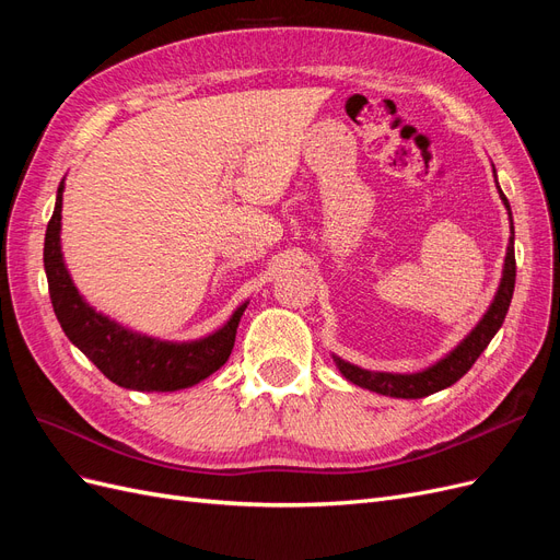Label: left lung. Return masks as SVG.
<instances>
[{
  "mask_svg": "<svg viewBox=\"0 0 560 560\" xmlns=\"http://www.w3.org/2000/svg\"><path fill=\"white\" fill-rule=\"evenodd\" d=\"M495 173V168H493ZM498 195L503 199L508 215H510V243H508V253H505V266H503V278H500L498 292L489 305V311L481 315V319L475 324V329L460 340L450 354L435 361L429 369H423L419 373H380V371H365L359 369V365L345 361L334 354V361L338 365V371L342 373L345 380H350L357 387H363L369 392L382 394V396H394V398H423L429 394H435L440 389L452 387L454 382L464 377L477 357L487 350V345L491 338L498 334L500 326L505 322L508 307L514 294V280H516V261H514V226H512V208L508 197L503 195V189L498 185L495 178Z\"/></svg>",
  "mask_w": 560,
  "mask_h": 560,
  "instance_id": "obj_1",
  "label": "left lung"
}]
</instances>
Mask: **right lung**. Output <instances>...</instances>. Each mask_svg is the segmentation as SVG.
<instances>
[{
    "label": "right lung",
    "instance_id": "add662e5",
    "mask_svg": "<svg viewBox=\"0 0 560 560\" xmlns=\"http://www.w3.org/2000/svg\"><path fill=\"white\" fill-rule=\"evenodd\" d=\"M62 191L57 187L52 218L46 229L44 268L52 311L67 338L118 387L133 392H178L195 387L226 363L234 350L238 322L247 301L238 305L222 329L199 340L173 342L131 331L94 307L75 289L62 255Z\"/></svg>",
    "mask_w": 560,
    "mask_h": 560
}]
</instances>
